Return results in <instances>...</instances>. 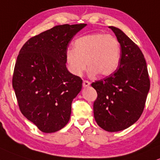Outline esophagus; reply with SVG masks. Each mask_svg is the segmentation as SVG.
<instances>
[{"label": "esophagus", "mask_w": 160, "mask_h": 160, "mask_svg": "<svg viewBox=\"0 0 160 160\" xmlns=\"http://www.w3.org/2000/svg\"><path fill=\"white\" fill-rule=\"evenodd\" d=\"M88 86H90V82L88 80H83V82H82V86L84 87H88Z\"/></svg>", "instance_id": "esophagus-1"}]
</instances>
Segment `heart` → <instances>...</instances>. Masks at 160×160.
<instances>
[{
	"label": "heart",
	"instance_id": "obj_1",
	"mask_svg": "<svg viewBox=\"0 0 160 160\" xmlns=\"http://www.w3.org/2000/svg\"><path fill=\"white\" fill-rule=\"evenodd\" d=\"M73 48L66 52L68 71L80 76L88 68V74L95 76H108L118 68L121 48L119 40L112 35L94 33L77 39Z\"/></svg>",
	"mask_w": 160,
	"mask_h": 160
}]
</instances>
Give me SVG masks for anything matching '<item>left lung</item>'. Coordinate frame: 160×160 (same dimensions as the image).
I'll list each match as a JSON object with an SVG mask.
<instances>
[{
	"label": "left lung",
	"instance_id": "8db88e82",
	"mask_svg": "<svg viewBox=\"0 0 160 160\" xmlns=\"http://www.w3.org/2000/svg\"><path fill=\"white\" fill-rule=\"evenodd\" d=\"M121 46V58L114 73L92 83L98 98L94 116L100 128L110 132L122 131L137 122L144 110L150 79L144 55L122 31L109 26Z\"/></svg>",
	"mask_w": 160,
	"mask_h": 160
}]
</instances>
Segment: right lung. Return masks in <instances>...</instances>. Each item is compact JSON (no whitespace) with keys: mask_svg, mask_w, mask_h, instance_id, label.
Here are the masks:
<instances>
[{"mask_svg":"<svg viewBox=\"0 0 160 160\" xmlns=\"http://www.w3.org/2000/svg\"><path fill=\"white\" fill-rule=\"evenodd\" d=\"M85 23L54 26L27 40L20 50L12 77L19 108L44 133L60 130L69 121L72 102L82 80L68 72V44Z\"/></svg>","mask_w":160,"mask_h":160,"instance_id":"obj_1","label":"right lung"}]
</instances>
